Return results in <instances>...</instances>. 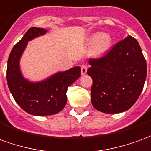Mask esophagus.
<instances>
[{
	"label": "esophagus",
	"instance_id": "obj_1",
	"mask_svg": "<svg viewBox=\"0 0 151 151\" xmlns=\"http://www.w3.org/2000/svg\"><path fill=\"white\" fill-rule=\"evenodd\" d=\"M88 70V66L86 64H83L82 66H81V74L82 75H84V74H86Z\"/></svg>",
	"mask_w": 151,
	"mask_h": 151
}]
</instances>
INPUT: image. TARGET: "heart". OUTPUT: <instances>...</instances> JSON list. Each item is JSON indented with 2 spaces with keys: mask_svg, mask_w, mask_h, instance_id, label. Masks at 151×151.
I'll return each instance as SVG.
<instances>
[{
  "mask_svg": "<svg viewBox=\"0 0 151 151\" xmlns=\"http://www.w3.org/2000/svg\"><path fill=\"white\" fill-rule=\"evenodd\" d=\"M88 44L93 45L92 53L94 55H101L106 53L111 46L112 39L111 36L101 32L95 33L88 38Z\"/></svg>",
  "mask_w": 151,
  "mask_h": 151,
  "instance_id": "b5f03b06",
  "label": "heart"
}]
</instances>
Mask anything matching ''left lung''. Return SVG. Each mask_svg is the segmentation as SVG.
<instances>
[{
	"label": "left lung",
	"mask_w": 151,
	"mask_h": 151,
	"mask_svg": "<svg viewBox=\"0 0 151 151\" xmlns=\"http://www.w3.org/2000/svg\"><path fill=\"white\" fill-rule=\"evenodd\" d=\"M88 75L93 79V107L107 114L124 112L138 99L146 81L147 67L137 40L129 36L106 55L90 58Z\"/></svg>",
	"instance_id": "1"
}]
</instances>
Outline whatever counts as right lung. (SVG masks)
I'll list each match as a JSON object with an SVG mask.
<instances>
[{
	"label": "right lung",
	"instance_id": "add662e5",
	"mask_svg": "<svg viewBox=\"0 0 151 151\" xmlns=\"http://www.w3.org/2000/svg\"><path fill=\"white\" fill-rule=\"evenodd\" d=\"M46 32L35 27L27 30L11 50L6 71L9 91L16 102L28 114L38 116L55 115L61 111L67 104V88L81 76V67H75L38 83H32L22 77L19 59L27 42Z\"/></svg>",
	"mask_w": 151,
	"mask_h": 151
}]
</instances>
